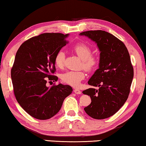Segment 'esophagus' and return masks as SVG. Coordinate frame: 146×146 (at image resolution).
Listing matches in <instances>:
<instances>
[{
	"mask_svg": "<svg viewBox=\"0 0 146 146\" xmlns=\"http://www.w3.org/2000/svg\"><path fill=\"white\" fill-rule=\"evenodd\" d=\"M74 92L75 93V94H81V91L80 90H79V89H74Z\"/></svg>",
	"mask_w": 146,
	"mask_h": 146,
	"instance_id": "34e87169",
	"label": "esophagus"
}]
</instances>
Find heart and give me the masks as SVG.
I'll return each instance as SVG.
<instances>
[{"label": "heart", "mask_w": 146, "mask_h": 146, "mask_svg": "<svg viewBox=\"0 0 146 146\" xmlns=\"http://www.w3.org/2000/svg\"><path fill=\"white\" fill-rule=\"evenodd\" d=\"M73 50L81 58L82 67L87 71L90 72L96 68L99 64V58L96 55L92 54V48L86 43L79 42L76 43L73 46ZM66 55L64 52L60 50L56 52L54 56V63L59 68L64 66ZM85 72L84 71H67L61 75L62 81L69 85L77 87L80 82L85 78Z\"/></svg>", "instance_id": "obj_1"}]
</instances>
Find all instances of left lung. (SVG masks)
Listing matches in <instances>:
<instances>
[{"instance_id":"obj_1","label":"left lung","mask_w":146,"mask_h":146,"mask_svg":"<svg viewBox=\"0 0 146 146\" xmlns=\"http://www.w3.org/2000/svg\"><path fill=\"white\" fill-rule=\"evenodd\" d=\"M80 35L95 41L100 51L99 69L88 82L99 88L82 92L91 98L84 110L93 119L108 118L118 111L129 96L134 69L129 51L121 40L105 31H87Z\"/></svg>"}]
</instances>
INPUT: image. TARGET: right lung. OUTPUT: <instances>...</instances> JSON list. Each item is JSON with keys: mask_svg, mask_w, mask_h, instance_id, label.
Masks as SVG:
<instances>
[{"mask_svg": "<svg viewBox=\"0 0 146 146\" xmlns=\"http://www.w3.org/2000/svg\"><path fill=\"white\" fill-rule=\"evenodd\" d=\"M60 33H45L25 40L17 50L11 69L16 100L34 118L50 119L60 110L64 100L72 92L70 86L54 84L57 81L54 56L68 41Z\"/></svg>", "mask_w": 146, "mask_h": 146, "instance_id": "right-lung-1", "label": "right lung"}]
</instances>
